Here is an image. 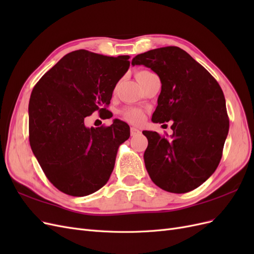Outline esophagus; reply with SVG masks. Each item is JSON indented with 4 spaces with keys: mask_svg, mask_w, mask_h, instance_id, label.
I'll return each instance as SVG.
<instances>
[{
    "mask_svg": "<svg viewBox=\"0 0 254 254\" xmlns=\"http://www.w3.org/2000/svg\"><path fill=\"white\" fill-rule=\"evenodd\" d=\"M130 133H131V135L132 136H134V135H137L139 133H141V131L137 128H134V127H131L130 128Z\"/></svg>",
    "mask_w": 254,
    "mask_h": 254,
    "instance_id": "esophagus-1",
    "label": "esophagus"
}]
</instances>
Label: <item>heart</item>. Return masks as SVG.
Instances as JSON below:
<instances>
[{
	"label": "heart",
	"instance_id": "heart-1",
	"mask_svg": "<svg viewBox=\"0 0 254 254\" xmlns=\"http://www.w3.org/2000/svg\"><path fill=\"white\" fill-rule=\"evenodd\" d=\"M148 72L149 71H146V70L139 71L135 74L136 79H139L140 76H142L143 74L148 73ZM122 114H123V117H124L127 121L134 123V124L142 122L143 119H144V112L140 108H127V109H124L122 111Z\"/></svg>",
	"mask_w": 254,
	"mask_h": 254
}]
</instances>
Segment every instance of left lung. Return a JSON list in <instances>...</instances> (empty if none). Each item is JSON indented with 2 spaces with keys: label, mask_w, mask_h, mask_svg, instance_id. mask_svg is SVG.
Masks as SVG:
<instances>
[{
  "label": "left lung",
  "mask_w": 254,
  "mask_h": 254,
  "mask_svg": "<svg viewBox=\"0 0 254 254\" xmlns=\"http://www.w3.org/2000/svg\"><path fill=\"white\" fill-rule=\"evenodd\" d=\"M160 77L161 93L153 123L174 121L171 139L143 131L148 146L145 166L152 182L166 191L182 194L210 178L220 162L229 131L226 99L218 82L178 47H165L136 55Z\"/></svg>",
  "instance_id": "1"
}]
</instances>
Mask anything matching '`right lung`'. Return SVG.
Instances as JSON below:
<instances>
[{"mask_svg": "<svg viewBox=\"0 0 254 254\" xmlns=\"http://www.w3.org/2000/svg\"><path fill=\"white\" fill-rule=\"evenodd\" d=\"M129 56L86 50L66 54L45 73L29 99V144L43 173L63 193L82 197L103 188L114 168L119 146L130 136L125 122L88 128L87 117H109L118 81Z\"/></svg>", "mask_w": 254, "mask_h": 254, "instance_id": "right-lung-1", "label": "right lung"}]
</instances>
